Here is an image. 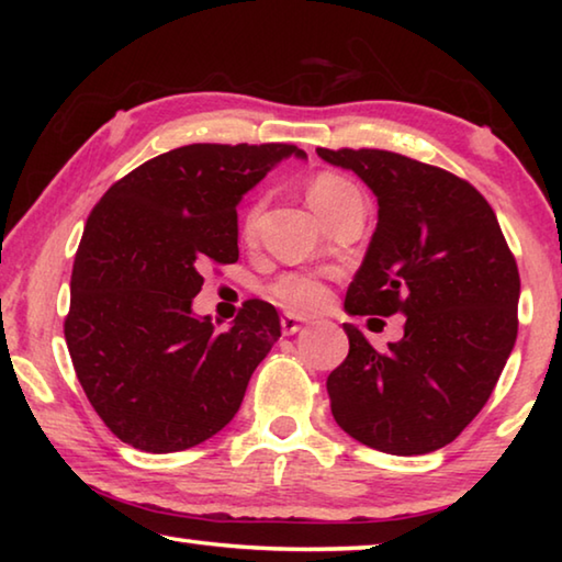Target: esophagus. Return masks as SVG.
I'll list each match as a JSON object with an SVG mask.
<instances>
[{"instance_id":"esophagus-1","label":"esophagus","mask_w":562,"mask_h":562,"mask_svg":"<svg viewBox=\"0 0 562 562\" xmlns=\"http://www.w3.org/2000/svg\"><path fill=\"white\" fill-rule=\"evenodd\" d=\"M280 325H282V335H297V331L304 327V319L294 315H284L280 319Z\"/></svg>"}]
</instances>
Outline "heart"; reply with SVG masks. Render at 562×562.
<instances>
[{
  "mask_svg": "<svg viewBox=\"0 0 562 562\" xmlns=\"http://www.w3.org/2000/svg\"><path fill=\"white\" fill-rule=\"evenodd\" d=\"M307 198L315 211L325 217L337 213L339 207L347 203L361 201L359 188L351 183L349 178L339 173H319L312 180L307 188ZM262 213V203H252L247 207L243 217V235L252 237L255 227H258V217ZM270 297L294 315H312V312L322 310L329 300V288L327 280L317 272H302V270H290L282 272L268 284Z\"/></svg>",
  "mask_w": 562,
  "mask_h": 562,
  "instance_id": "b5f03b06",
  "label": "heart"
}]
</instances>
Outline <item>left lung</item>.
<instances>
[{
	"label": "left lung",
	"mask_w": 562,
	"mask_h": 562,
	"mask_svg": "<svg viewBox=\"0 0 562 562\" xmlns=\"http://www.w3.org/2000/svg\"><path fill=\"white\" fill-rule=\"evenodd\" d=\"M372 188L379 221L345 300L349 315H404L376 351L345 325L327 376L331 416L369 449L418 456L451 443L496 386L518 335V265L469 180L379 148H317Z\"/></svg>",
	"instance_id": "1"
}]
</instances>
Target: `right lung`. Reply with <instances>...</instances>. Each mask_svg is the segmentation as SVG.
<instances>
[{"label":"right lung","instance_id":"obj_1","mask_svg":"<svg viewBox=\"0 0 562 562\" xmlns=\"http://www.w3.org/2000/svg\"><path fill=\"white\" fill-rule=\"evenodd\" d=\"M290 144H193L116 180L83 227L64 322L76 376L101 422L148 453L186 451L231 424L280 337L270 302L227 331L193 315L207 262H237V203Z\"/></svg>","mask_w":562,"mask_h":562}]
</instances>
